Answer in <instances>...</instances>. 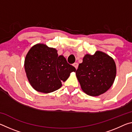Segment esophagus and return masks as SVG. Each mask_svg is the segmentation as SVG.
Wrapping results in <instances>:
<instances>
[{
  "label": "esophagus",
  "instance_id": "1",
  "mask_svg": "<svg viewBox=\"0 0 132 132\" xmlns=\"http://www.w3.org/2000/svg\"><path fill=\"white\" fill-rule=\"evenodd\" d=\"M73 65L76 68V69H77L78 68V66H79V64H78L77 63H73Z\"/></svg>",
  "mask_w": 132,
  "mask_h": 132
}]
</instances>
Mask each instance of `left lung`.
I'll return each mask as SVG.
<instances>
[{"instance_id": "8db88e82", "label": "left lung", "mask_w": 132, "mask_h": 132, "mask_svg": "<svg viewBox=\"0 0 132 132\" xmlns=\"http://www.w3.org/2000/svg\"><path fill=\"white\" fill-rule=\"evenodd\" d=\"M117 73L114 60L105 53L97 51L86 54L76 71L82 90L90 96H98L109 89Z\"/></svg>"}]
</instances>
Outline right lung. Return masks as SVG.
I'll return each mask as SVG.
<instances>
[{"label": "right lung", "mask_w": 132, "mask_h": 132, "mask_svg": "<svg viewBox=\"0 0 132 132\" xmlns=\"http://www.w3.org/2000/svg\"><path fill=\"white\" fill-rule=\"evenodd\" d=\"M57 52L45 44H38L26 55L24 69L27 77L32 88L38 92L50 93L58 90L62 81H65L70 73L76 70Z\"/></svg>", "instance_id": "obj_1"}]
</instances>
